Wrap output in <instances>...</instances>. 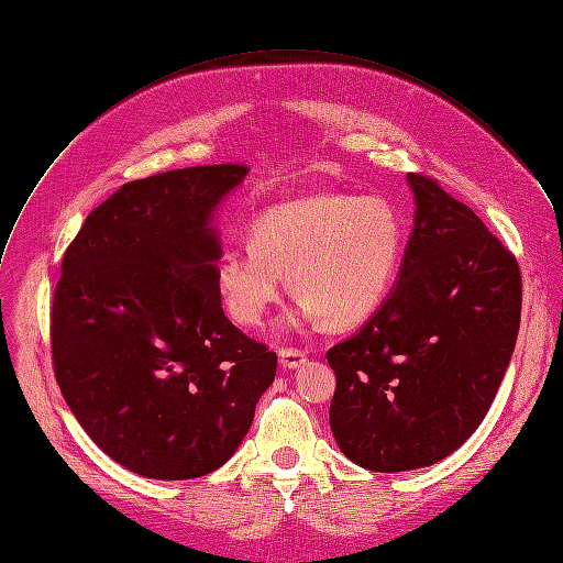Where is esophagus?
Wrapping results in <instances>:
<instances>
[{
	"instance_id": "34e87169",
	"label": "esophagus",
	"mask_w": 563,
	"mask_h": 563,
	"mask_svg": "<svg viewBox=\"0 0 563 563\" xmlns=\"http://www.w3.org/2000/svg\"><path fill=\"white\" fill-rule=\"evenodd\" d=\"M278 362L285 371H294L301 364H306V353L303 351H296V349H280L278 351Z\"/></svg>"
}]
</instances>
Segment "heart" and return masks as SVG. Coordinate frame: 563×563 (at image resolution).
Returning <instances> with one entry per match:
<instances>
[{
  "label": "heart",
  "instance_id": "obj_1",
  "mask_svg": "<svg viewBox=\"0 0 563 563\" xmlns=\"http://www.w3.org/2000/svg\"><path fill=\"white\" fill-rule=\"evenodd\" d=\"M402 244V217L385 197L310 195L262 210L249 227V249L217 255L214 283L229 317L244 328L265 321L283 274L298 296L287 328L321 319L349 328L383 306Z\"/></svg>",
  "mask_w": 563,
  "mask_h": 563
}]
</instances>
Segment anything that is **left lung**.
I'll use <instances>...</instances> for the list:
<instances>
[{
	"instance_id": "1",
	"label": "left lung",
	"mask_w": 563,
	"mask_h": 563,
	"mask_svg": "<svg viewBox=\"0 0 563 563\" xmlns=\"http://www.w3.org/2000/svg\"><path fill=\"white\" fill-rule=\"evenodd\" d=\"M415 195L396 285L351 340L328 351L330 430L362 468L398 473L455 453L489 411L520 325L516 257L437 180Z\"/></svg>"
}]
</instances>
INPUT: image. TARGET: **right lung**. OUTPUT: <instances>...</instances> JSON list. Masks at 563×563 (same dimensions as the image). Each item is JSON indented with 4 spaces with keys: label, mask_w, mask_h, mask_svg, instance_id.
I'll list each match as a JSON object with an SVG mask.
<instances>
[{
    "label": "right lung",
    "mask_w": 563,
    "mask_h": 563,
    "mask_svg": "<svg viewBox=\"0 0 563 563\" xmlns=\"http://www.w3.org/2000/svg\"><path fill=\"white\" fill-rule=\"evenodd\" d=\"M249 174L187 167L131 180L67 246L52 306L58 387L124 468L192 479L227 464L276 376V353L221 310L217 212Z\"/></svg>",
    "instance_id": "1"
}]
</instances>
